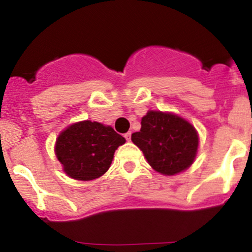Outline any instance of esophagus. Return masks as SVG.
<instances>
[{"label": "esophagus", "mask_w": 252, "mask_h": 252, "mask_svg": "<svg viewBox=\"0 0 252 252\" xmlns=\"http://www.w3.org/2000/svg\"><path fill=\"white\" fill-rule=\"evenodd\" d=\"M124 137H126V141H130V140H131V131H128V133L124 134Z\"/></svg>", "instance_id": "obj_1"}]
</instances>
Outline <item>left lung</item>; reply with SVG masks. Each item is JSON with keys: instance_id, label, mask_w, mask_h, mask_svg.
Returning <instances> with one entry per match:
<instances>
[{"instance_id": "obj_1", "label": "left lung", "mask_w": 252, "mask_h": 252, "mask_svg": "<svg viewBox=\"0 0 252 252\" xmlns=\"http://www.w3.org/2000/svg\"><path fill=\"white\" fill-rule=\"evenodd\" d=\"M131 141L144 152L151 166L163 175L186 170L198 150V134L192 124L173 113L148 111L141 129Z\"/></svg>"}]
</instances>
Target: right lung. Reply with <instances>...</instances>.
Instances as JSON below:
<instances>
[{
	"label": "right lung",
	"mask_w": 252,
	"mask_h": 252,
	"mask_svg": "<svg viewBox=\"0 0 252 252\" xmlns=\"http://www.w3.org/2000/svg\"><path fill=\"white\" fill-rule=\"evenodd\" d=\"M124 142L126 139L111 126L84 121L72 124L59 135L55 155L68 176L91 181L108 170L115 151Z\"/></svg>",
	"instance_id": "obj_1"
}]
</instances>
